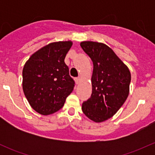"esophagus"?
Instances as JSON below:
<instances>
[{
  "label": "esophagus",
  "mask_w": 155,
  "mask_h": 155,
  "mask_svg": "<svg viewBox=\"0 0 155 155\" xmlns=\"http://www.w3.org/2000/svg\"><path fill=\"white\" fill-rule=\"evenodd\" d=\"M80 79H81V78L79 77H76V78H75V81H76V84H79V82H80Z\"/></svg>",
  "instance_id": "obj_1"
}]
</instances>
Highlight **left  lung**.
<instances>
[{
    "mask_svg": "<svg viewBox=\"0 0 155 155\" xmlns=\"http://www.w3.org/2000/svg\"><path fill=\"white\" fill-rule=\"evenodd\" d=\"M81 47L93 61L92 94L83 102V113L95 122L113 116L129 94L130 73L109 46L104 43L85 41Z\"/></svg>",
    "mask_w": 155,
    "mask_h": 155,
    "instance_id": "left-lung-1",
    "label": "left lung"
}]
</instances>
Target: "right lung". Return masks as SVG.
<instances>
[{
  "label": "right lung",
  "instance_id": "add662e5",
  "mask_svg": "<svg viewBox=\"0 0 155 155\" xmlns=\"http://www.w3.org/2000/svg\"><path fill=\"white\" fill-rule=\"evenodd\" d=\"M72 42L44 46L30 57L22 70V87L31 107L47 115L58 112L73 91L75 82L64 62Z\"/></svg>",
  "mask_w": 155,
  "mask_h": 155
}]
</instances>
